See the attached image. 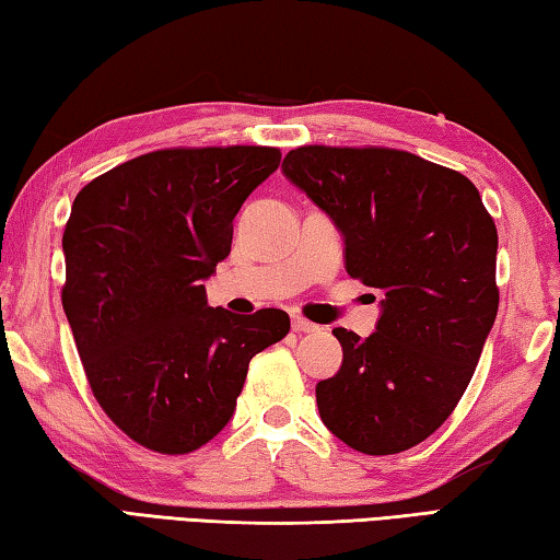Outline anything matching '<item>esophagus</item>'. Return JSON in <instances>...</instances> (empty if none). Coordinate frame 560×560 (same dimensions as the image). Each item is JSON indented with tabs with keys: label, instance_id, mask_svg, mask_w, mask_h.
Here are the masks:
<instances>
[{
	"label": "esophagus",
	"instance_id": "1",
	"mask_svg": "<svg viewBox=\"0 0 560 560\" xmlns=\"http://www.w3.org/2000/svg\"><path fill=\"white\" fill-rule=\"evenodd\" d=\"M291 328L296 330V332H315V330H318V325L306 320V318H303V315H293V318H291Z\"/></svg>",
	"mask_w": 560,
	"mask_h": 560
}]
</instances>
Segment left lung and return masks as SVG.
<instances>
[{
    "label": "left lung",
    "mask_w": 560,
    "mask_h": 560,
    "mask_svg": "<svg viewBox=\"0 0 560 560\" xmlns=\"http://www.w3.org/2000/svg\"><path fill=\"white\" fill-rule=\"evenodd\" d=\"M281 168L342 232L350 277L382 296L370 338L332 330L342 364L315 386L320 419L360 453L409 451L453 413L494 325V220L470 178L409 151L313 144Z\"/></svg>",
    "instance_id": "8db88e82"
}]
</instances>
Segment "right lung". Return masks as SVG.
Masks as SVG:
<instances>
[{
  "label": "right lung",
  "instance_id": "add662e5",
  "mask_svg": "<svg viewBox=\"0 0 560 560\" xmlns=\"http://www.w3.org/2000/svg\"><path fill=\"white\" fill-rule=\"evenodd\" d=\"M273 147H176L125 161L78 192L63 232V311L97 404L131 441L186 455L232 419L254 354L289 315L210 308L202 279L232 220L279 168Z\"/></svg>",
  "mask_w": 560,
  "mask_h": 560
}]
</instances>
